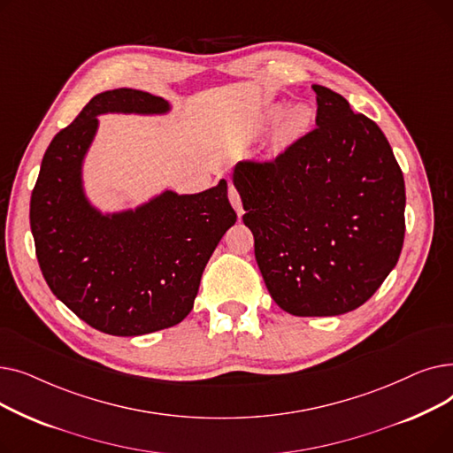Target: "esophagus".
<instances>
[{
	"instance_id": "esophagus-1",
	"label": "esophagus",
	"mask_w": 453,
	"mask_h": 453,
	"mask_svg": "<svg viewBox=\"0 0 453 453\" xmlns=\"http://www.w3.org/2000/svg\"><path fill=\"white\" fill-rule=\"evenodd\" d=\"M229 200H231V203H233V207H234L236 214H239V217H242V214H244L242 200H241L239 190H236V187H234V185H229Z\"/></svg>"
}]
</instances>
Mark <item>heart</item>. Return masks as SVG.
<instances>
[{
  "instance_id": "b5f03b06",
  "label": "heart",
  "mask_w": 453,
  "mask_h": 453,
  "mask_svg": "<svg viewBox=\"0 0 453 453\" xmlns=\"http://www.w3.org/2000/svg\"><path fill=\"white\" fill-rule=\"evenodd\" d=\"M280 111H282V106L275 104L270 110V115L275 117ZM312 123H314V110L311 106L306 103H299L292 106L290 110H287V113H284L275 130V135H273L275 147H288L292 142L299 141L308 130H311Z\"/></svg>"
}]
</instances>
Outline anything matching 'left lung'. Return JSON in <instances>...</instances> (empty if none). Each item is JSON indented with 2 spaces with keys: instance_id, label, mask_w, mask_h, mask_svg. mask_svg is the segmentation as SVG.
<instances>
[{
  "instance_id": "obj_1",
  "label": "left lung",
  "mask_w": 453,
  "mask_h": 453,
  "mask_svg": "<svg viewBox=\"0 0 453 453\" xmlns=\"http://www.w3.org/2000/svg\"><path fill=\"white\" fill-rule=\"evenodd\" d=\"M316 130L270 163H236L233 183L266 288L284 312L340 316L396 266L406 187L389 141L325 86Z\"/></svg>"
}]
</instances>
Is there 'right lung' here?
Wrapping results in <instances>:
<instances>
[{
  "mask_svg": "<svg viewBox=\"0 0 453 453\" xmlns=\"http://www.w3.org/2000/svg\"><path fill=\"white\" fill-rule=\"evenodd\" d=\"M156 95L119 88L95 97L47 147L31 196V231L51 292L89 326L142 336L183 321L214 248L236 222L227 181L195 195L173 188L103 211L88 196L84 161L99 115H166Z\"/></svg>",
  "mask_w": 453,
  "mask_h": 453,
  "instance_id": "add662e5",
  "label": "right lung"
}]
</instances>
